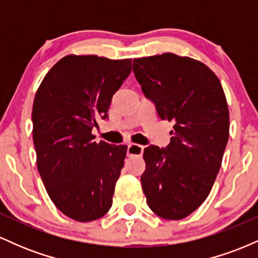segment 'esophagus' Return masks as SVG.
I'll list each match as a JSON object with an SVG mask.
<instances>
[{
    "instance_id": "esophagus-1",
    "label": "esophagus",
    "mask_w": 258,
    "mask_h": 258,
    "mask_svg": "<svg viewBox=\"0 0 258 258\" xmlns=\"http://www.w3.org/2000/svg\"><path fill=\"white\" fill-rule=\"evenodd\" d=\"M143 146H139V144L131 143L127 147V156H141L143 154Z\"/></svg>"
}]
</instances>
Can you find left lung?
I'll return each instance as SVG.
<instances>
[{"label":"left lung","mask_w":258,"mask_h":258,"mask_svg":"<svg viewBox=\"0 0 258 258\" xmlns=\"http://www.w3.org/2000/svg\"><path fill=\"white\" fill-rule=\"evenodd\" d=\"M142 91L161 120L172 121L166 148L144 149L142 188L150 210L182 220L211 191L229 138V110L215 73L199 60L164 53L133 59Z\"/></svg>","instance_id":"1"}]
</instances>
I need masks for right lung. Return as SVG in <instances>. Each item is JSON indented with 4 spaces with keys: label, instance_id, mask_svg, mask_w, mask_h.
<instances>
[{
    "label": "right lung",
    "instance_id": "obj_1",
    "mask_svg": "<svg viewBox=\"0 0 258 258\" xmlns=\"http://www.w3.org/2000/svg\"><path fill=\"white\" fill-rule=\"evenodd\" d=\"M131 74V59L67 55L47 73L32 105L37 170L58 210L79 222L103 217L112 205L126 146L94 142L114 93Z\"/></svg>",
    "mask_w": 258,
    "mask_h": 258
}]
</instances>
